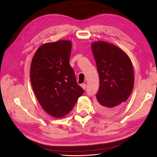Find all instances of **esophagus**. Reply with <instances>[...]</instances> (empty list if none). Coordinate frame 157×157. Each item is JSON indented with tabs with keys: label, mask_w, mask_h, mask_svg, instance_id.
<instances>
[{
	"label": "esophagus",
	"mask_w": 157,
	"mask_h": 157,
	"mask_svg": "<svg viewBox=\"0 0 157 157\" xmlns=\"http://www.w3.org/2000/svg\"><path fill=\"white\" fill-rule=\"evenodd\" d=\"M81 87L84 89V90H85L86 88V84H81Z\"/></svg>",
	"instance_id": "1"
}]
</instances>
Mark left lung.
<instances>
[{"label":"left lung","instance_id":"8db88e82","mask_svg":"<svg viewBox=\"0 0 157 157\" xmlns=\"http://www.w3.org/2000/svg\"><path fill=\"white\" fill-rule=\"evenodd\" d=\"M92 50L99 76L96 109L105 115H115L122 108L134 88L132 63L125 52L106 42H93Z\"/></svg>","mask_w":157,"mask_h":157}]
</instances>
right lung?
Here are the masks:
<instances>
[{"label":"right lung","mask_w":157,"mask_h":157,"mask_svg":"<svg viewBox=\"0 0 157 157\" xmlns=\"http://www.w3.org/2000/svg\"><path fill=\"white\" fill-rule=\"evenodd\" d=\"M71 47L69 40L46 43L37 49L31 61L33 91L44 110L55 118L68 114L84 93L69 64Z\"/></svg>","instance_id":"1"}]
</instances>
